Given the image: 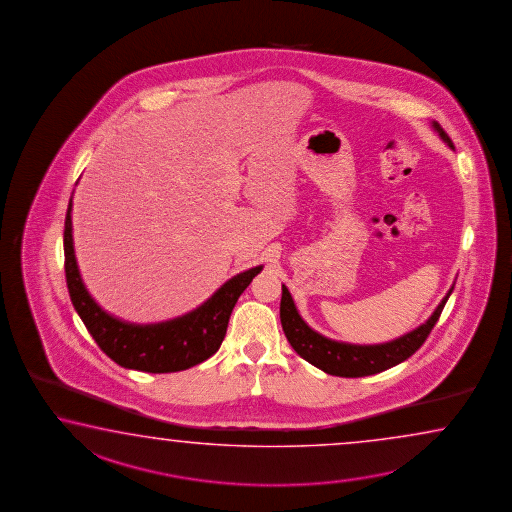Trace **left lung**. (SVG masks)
<instances>
[{
    "label": "left lung",
    "mask_w": 512,
    "mask_h": 512,
    "mask_svg": "<svg viewBox=\"0 0 512 512\" xmlns=\"http://www.w3.org/2000/svg\"><path fill=\"white\" fill-rule=\"evenodd\" d=\"M434 131H438L441 140L447 146L454 149V144L449 135L443 131L438 122H432ZM443 297L438 308L428 317L427 323L421 324L416 330L397 337L394 341L381 343V345H350L341 341H332L324 335L317 334L303 317L297 312L292 295L288 288L282 284L281 297V324L286 339L290 341L293 350L306 359L313 366L321 368L330 376L339 377H365L374 376L383 370L403 363L410 355L416 354L419 346L427 341L428 334L432 332L434 324L438 323L439 315L443 312V306L449 301L450 293Z\"/></svg>",
    "instance_id": "1"
}]
</instances>
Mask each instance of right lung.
<instances>
[{"mask_svg":"<svg viewBox=\"0 0 512 512\" xmlns=\"http://www.w3.org/2000/svg\"><path fill=\"white\" fill-rule=\"evenodd\" d=\"M71 209L73 199L69 200L63 230L67 288L74 310L105 355L124 368L167 374L199 365L219 350L233 306L262 266L231 277L206 303L182 317L157 324L126 323L102 310L85 288L74 257Z\"/></svg>","mask_w":512,"mask_h":512,"instance_id":"obj_1","label":"right lung"}]
</instances>
